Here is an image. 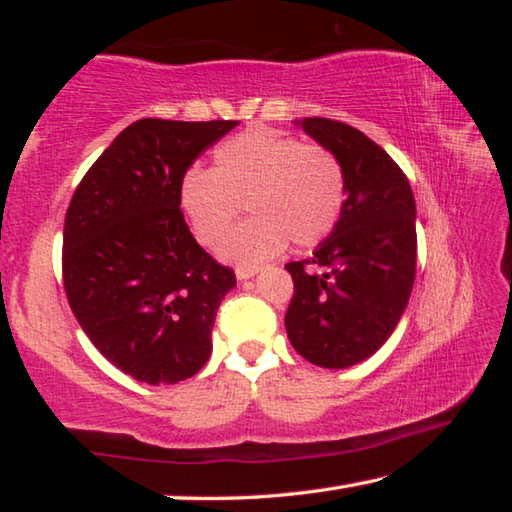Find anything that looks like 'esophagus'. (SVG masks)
<instances>
[{
	"instance_id": "1",
	"label": "esophagus",
	"mask_w": 512,
	"mask_h": 512,
	"mask_svg": "<svg viewBox=\"0 0 512 512\" xmlns=\"http://www.w3.org/2000/svg\"><path fill=\"white\" fill-rule=\"evenodd\" d=\"M237 280H248V277H253L257 273V266H237Z\"/></svg>"
}]
</instances>
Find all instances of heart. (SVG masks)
Returning a JSON list of instances; mask_svg holds the SVG:
<instances>
[{
  "mask_svg": "<svg viewBox=\"0 0 512 512\" xmlns=\"http://www.w3.org/2000/svg\"><path fill=\"white\" fill-rule=\"evenodd\" d=\"M248 205L255 216L225 239L221 255L255 264L289 239L300 248L332 235L345 205V171L320 144L250 126L214 151V169H189L180 207L203 246H216Z\"/></svg>",
  "mask_w": 512,
  "mask_h": 512,
  "instance_id": "obj_1",
  "label": "heart"
}]
</instances>
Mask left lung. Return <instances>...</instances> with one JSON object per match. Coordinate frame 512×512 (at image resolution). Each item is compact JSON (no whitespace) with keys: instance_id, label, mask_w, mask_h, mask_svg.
<instances>
[{"instance_id":"obj_1","label":"left lung","mask_w":512,"mask_h":512,"mask_svg":"<svg viewBox=\"0 0 512 512\" xmlns=\"http://www.w3.org/2000/svg\"><path fill=\"white\" fill-rule=\"evenodd\" d=\"M302 131L345 171V205L314 255L289 262L284 316L293 348L320 368H350L388 341L415 280V201L409 180L379 144L343 121L307 117Z\"/></svg>"}]
</instances>
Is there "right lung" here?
I'll use <instances>...</instances> for the list:
<instances>
[{
	"label": "right lung",
	"instance_id": "1",
	"mask_svg": "<svg viewBox=\"0 0 512 512\" xmlns=\"http://www.w3.org/2000/svg\"><path fill=\"white\" fill-rule=\"evenodd\" d=\"M237 121L140 119L76 187L65 214L63 282L76 320L103 357L144 384L194 377L235 271L196 244L180 180Z\"/></svg>",
	"mask_w": 512,
	"mask_h": 512
}]
</instances>
